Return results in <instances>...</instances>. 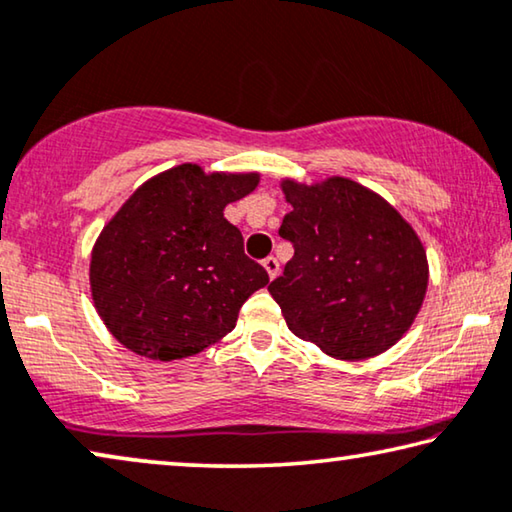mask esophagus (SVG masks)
I'll list each match as a JSON object with an SVG mask.
<instances>
[{
    "instance_id": "34e87169",
    "label": "esophagus",
    "mask_w": 512,
    "mask_h": 512,
    "mask_svg": "<svg viewBox=\"0 0 512 512\" xmlns=\"http://www.w3.org/2000/svg\"><path fill=\"white\" fill-rule=\"evenodd\" d=\"M264 269H266V273H269V278L273 280L275 275L280 273V264H278V259H275L273 255H271V257H266V259H264Z\"/></svg>"
}]
</instances>
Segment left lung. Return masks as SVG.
Masks as SVG:
<instances>
[{
    "label": "left lung",
    "instance_id": "1",
    "mask_svg": "<svg viewBox=\"0 0 512 512\" xmlns=\"http://www.w3.org/2000/svg\"><path fill=\"white\" fill-rule=\"evenodd\" d=\"M294 246L269 291L289 330L337 360L387 351L412 326L428 287L426 250L394 207L346 177L285 182Z\"/></svg>",
    "mask_w": 512,
    "mask_h": 512
}]
</instances>
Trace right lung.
Wrapping results in <instances>:
<instances>
[{
	"instance_id": "obj_1",
	"label": "right lung",
	"mask_w": 512,
	"mask_h": 512,
	"mask_svg": "<svg viewBox=\"0 0 512 512\" xmlns=\"http://www.w3.org/2000/svg\"><path fill=\"white\" fill-rule=\"evenodd\" d=\"M259 177L205 175L200 166L166 170L129 198L97 239L93 300L120 344L152 360H182L227 335L241 305L269 285L243 253L225 205Z\"/></svg>"
}]
</instances>
